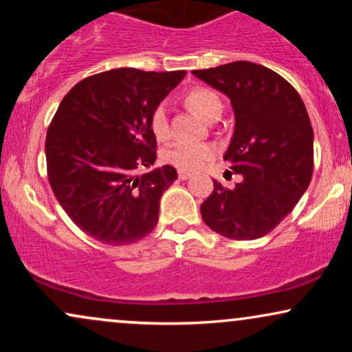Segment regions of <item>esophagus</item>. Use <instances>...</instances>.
I'll list each match as a JSON object with an SVG mask.
<instances>
[{"label":"esophagus","instance_id":"esophagus-1","mask_svg":"<svg viewBox=\"0 0 352 352\" xmlns=\"http://www.w3.org/2000/svg\"><path fill=\"white\" fill-rule=\"evenodd\" d=\"M190 177H192V172H188V170H179V179H180V180H187V179H190Z\"/></svg>","mask_w":352,"mask_h":352}]
</instances>
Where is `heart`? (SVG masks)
I'll list each match as a JSON object with an SVG mask.
<instances>
[{"mask_svg": "<svg viewBox=\"0 0 352 352\" xmlns=\"http://www.w3.org/2000/svg\"><path fill=\"white\" fill-rule=\"evenodd\" d=\"M187 104L197 111L205 120L221 116L223 102L215 91L208 87H193L187 92ZM148 127L157 140L164 142L170 137V124L165 104H157L148 116ZM215 153L213 145L205 142H177L162 152L164 162L180 168V170H195L204 167Z\"/></svg>", "mask_w": 352, "mask_h": 352, "instance_id": "heart-1", "label": "heart"}]
</instances>
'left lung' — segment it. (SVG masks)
I'll return each mask as SVG.
<instances>
[{
    "instance_id": "1",
    "label": "left lung",
    "mask_w": 352,
    "mask_h": 352,
    "mask_svg": "<svg viewBox=\"0 0 352 352\" xmlns=\"http://www.w3.org/2000/svg\"><path fill=\"white\" fill-rule=\"evenodd\" d=\"M227 94L235 132L223 160L243 180H213L201 204L205 225L232 240L265 236L294 208L313 177V127L298 91L280 74L248 60L193 71Z\"/></svg>"
}]
</instances>
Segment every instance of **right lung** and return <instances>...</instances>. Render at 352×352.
<instances>
[{"instance_id":"right-lung-1","label":"right lung","mask_w":352,"mask_h":352,"mask_svg":"<svg viewBox=\"0 0 352 352\" xmlns=\"http://www.w3.org/2000/svg\"><path fill=\"white\" fill-rule=\"evenodd\" d=\"M185 74L119 67L82 79L60 100L44 144L47 179L64 212L100 243H135L155 228L177 170L139 173L157 157L148 116Z\"/></svg>"}]
</instances>
